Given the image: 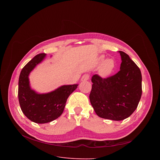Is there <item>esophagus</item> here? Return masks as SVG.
Wrapping results in <instances>:
<instances>
[{"instance_id":"34e87169","label":"esophagus","mask_w":160,"mask_h":160,"mask_svg":"<svg viewBox=\"0 0 160 160\" xmlns=\"http://www.w3.org/2000/svg\"><path fill=\"white\" fill-rule=\"evenodd\" d=\"M90 78V75L88 73H85L84 74L83 76H82V78H81V81H88L89 80Z\"/></svg>"}]
</instances>
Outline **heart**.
Wrapping results in <instances>:
<instances>
[{
  "instance_id": "b5f03b06",
  "label": "heart",
  "mask_w": 160,
  "mask_h": 160,
  "mask_svg": "<svg viewBox=\"0 0 160 160\" xmlns=\"http://www.w3.org/2000/svg\"><path fill=\"white\" fill-rule=\"evenodd\" d=\"M105 57L103 56H101L99 59V62L100 63H102V65L100 69V74L103 77H107L109 75L111 72H112L115 67V61L113 59H108L106 61Z\"/></svg>"
}]
</instances>
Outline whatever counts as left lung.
<instances>
[{"instance_id":"1","label":"left lung","mask_w":160,"mask_h":160,"mask_svg":"<svg viewBox=\"0 0 160 160\" xmlns=\"http://www.w3.org/2000/svg\"><path fill=\"white\" fill-rule=\"evenodd\" d=\"M119 52L122 61L120 71L107 78L94 75L89 95L96 114L115 121L129 117L137 109L142 93L141 71L128 54Z\"/></svg>"}]
</instances>
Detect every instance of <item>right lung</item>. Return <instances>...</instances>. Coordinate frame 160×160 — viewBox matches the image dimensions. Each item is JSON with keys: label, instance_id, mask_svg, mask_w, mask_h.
Instances as JSON below:
<instances>
[{"label": "right lung", "instance_id": "right-lung-1", "mask_svg": "<svg viewBox=\"0 0 160 160\" xmlns=\"http://www.w3.org/2000/svg\"><path fill=\"white\" fill-rule=\"evenodd\" d=\"M46 54L37 55L23 67L18 79V97L22 113L32 122L46 123L57 119L63 112L67 99L78 85H69L46 94H38L31 89L28 75L44 59Z\"/></svg>", "mask_w": 160, "mask_h": 160}]
</instances>
